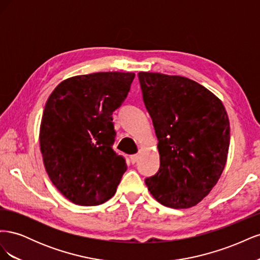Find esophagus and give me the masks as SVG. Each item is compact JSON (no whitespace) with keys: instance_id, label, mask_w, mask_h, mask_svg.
I'll return each mask as SVG.
<instances>
[{"instance_id":"esophagus-1","label":"esophagus","mask_w":260,"mask_h":260,"mask_svg":"<svg viewBox=\"0 0 260 260\" xmlns=\"http://www.w3.org/2000/svg\"><path fill=\"white\" fill-rule=\"evenodd\" d=\"M130 160H131L132 164H136V162L139 160V155H138V154L131 155V156H130Z\"/></svg>"}]
</instances>
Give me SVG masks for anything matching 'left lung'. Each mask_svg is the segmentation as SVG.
I'll return each mask as SVG.
<instances>
[{
    "label": "left lung",
    "instance_id": "1",
    "mask_svg": "<svg viewBox=\"0 0 260 260\" xmlns=\"http://www.w3.org/2000/svg\"><path fill=\"white\" fill-rule=\"evenodd\" d=\"M143 101L158 139L160 168L145 179L153 198L171 208L193 207L224 169L230 122L214 93L188 78L139 73Z\"/></svg>",
    "mask_w": 260,
    "mask_h": 260
}]
</instances>
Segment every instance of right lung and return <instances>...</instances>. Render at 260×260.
<instances>
[{
  "label": "right lung",
  "instance_id": "add662e5",
  "mask_svg": "<svg viewBox=\"0 0 260 260\" xmlns=\"http://www.w3.org/2000/svg\"><path fill=\"white\" fill-rule=\"evenodd\" d=\"M135 76H75L61 81L46 101L39 135L44 167L57 190L77 205L95 206L112 199L127 170L112 147V115Z\"/></svg>",
  "mask_w": 260,
  "mask_h": 260
}]
</instances>
